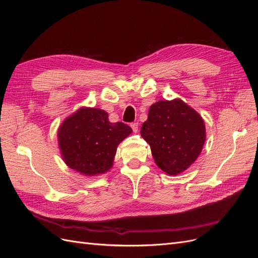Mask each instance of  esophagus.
Returning a JSON list of instances; mask_svg holds the SVG:
<instances>
[{
    "label": "esophagus",
    "instance_id": "esophagus-1",
    "mask_svg": "<svg viewBox=\"0 0 258 258\" xmlns=\"http://www.w3.org/2000/svg\"><path fill=\"white\" fill-rule=\"evenodd\" d=\"M130 126H131L132 130H134V132H136V134H137L138 130H139V122H132Z\"/></svg>",
    "mask_w": 258,
    "mask_h": 258
}]
</instances>
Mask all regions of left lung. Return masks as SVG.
<instances>
[{
	"mask_svg": "<svg viewBox=\"0 0 258 258\" xmlns=\"http://www.w3.org/2000/svg\"><path fill=\"white\" fill-rule=\"evenodd\" d=\"M141 136L150 144L157 166L176 175L197 159L206 141L201 116L182 100L158 101L148 111Z\"/></svg>",
	"mask_w": 258,
	"mask_h": 258,
	"instance_id": "8db88e82",
	"label": "left lung"
}]
</instances>
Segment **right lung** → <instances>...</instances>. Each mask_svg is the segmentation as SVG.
<instances>
[{
	"instance_id": "right-lung-1",
	"label": "right lung",
	"mask_w": 258,
	"mask_h": 258,
	"mask_svg": "<svg viewBox=\"0 0 258 258\" xmlns=\"http://www.w3.org/2000/svg\"><path fill=\"white\" fill-rule=\"evenodd\" d=\"M131 132L127 123L108 121L100 108L84 107L61 124L59 147L70 168L92 176L111 169L117 146Z\"/></svg>"
}]
</instances>
